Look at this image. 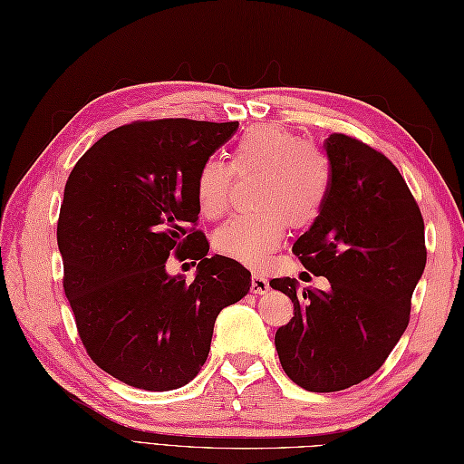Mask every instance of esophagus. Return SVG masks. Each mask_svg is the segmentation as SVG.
Returning a JSON list of instances; mask_svg holds the SVG:
<instances>
[{
	"instance_id": "34e87169",
	"label": "esophagus",
	"mask_w": 464,
	"mask_h": 464,
	"mask_svg": "<svg viewBox=\"0 0 464 464\" xmlns=\"http://www.w3.org/2000/svg\"><path fill=\"white\" fill-rule=\"evenodd\" d=\"M268 290V281L266 276L261 273H253L251 275V293L255 295H265Z\"/></svg>"
}]
</instances>
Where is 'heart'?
<instances>
[{
	"instance_id": "b5f03b06",
	"label": "heart",
	"mask_w": 464,
	"mask_h": 464,
	"mask_svg": "<svg viewBox=\"0 0 464 464\" xmlns=\"http://www.w3.org/2000/svg\"><path fill=\"white\" fill-rule=\"evenodd\" d=\"M235 171L263 176L256 186L261 211L221 225L213 246L219 255L249 266L263 265L281 246L288 223L296 229L314 223L330 198L332 171L326 154L275 124L253 126L237 140L231 166L215 158L199 166L196 198L206 218L215 219L227 211Z\"/></svg>"
}]
</instances>
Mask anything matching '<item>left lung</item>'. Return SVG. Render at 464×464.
I'll list each match as a JSON object with an SVG mask.
<instances>
[{
    "label": "left lung",
    "instance_id": "8db88e82",
    "mask_svg": "<svg viewBox=\"0 0 464 464\" xmlns=\"http://www.w3.org/2000/svg\"><path fill=\"white\" fill-rule=\"evenodd\" d=\"M324 150L332 188L293 253L328 290L273 278L295 304L275 334L285 373L308 392H340L378 372L400 342L427 263L425 223L400 169L358 138L334 132Z\"/></svg>",
    "mask_w": 464,
    "mask_h": 464
}]
</instances>
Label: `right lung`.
I'll list each match as a JSON object with an SVG mask.
<instances>
[{
    "mask_svg": "<svg viewBox=\"0 0 464 464\" xmlns=\"http://www.w3.org/2000/svg\"><path fill=\"white\" fill-rule=\"evenodd\" d=\"M239 122L136 121L77 161L57 221L63 288L82 346L101 370L138 390L186 385L206 363L219 312L251 288L233 258L208 256L196 176ZM169 254L198 275L169 277Z\"/></svg>",
    "mask_w": 464,
    "mask_h": 464,
    "instance_id": "1",
    "label": "right lung"
}]
</instances>
